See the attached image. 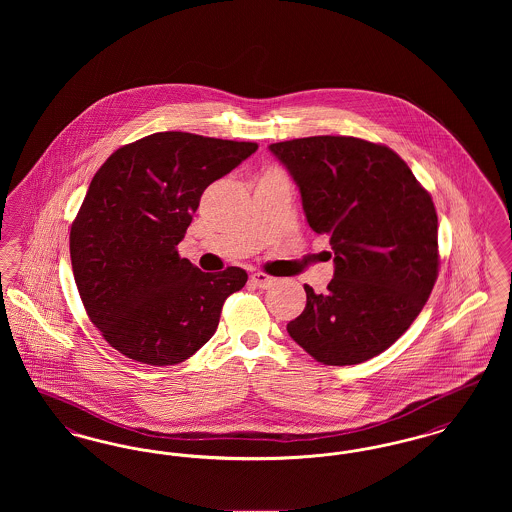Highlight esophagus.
Segmentation results:
<instances>
[{
	"mask_svg": "<svg viewBox=\"0 0 512 512\" xmlns=\"http://www.w3.org/2000/svg\"><path fill=\"white\" fill-rule=\"evenodd\" d=\"M274 282H276V278L268 276L265 272H255V274H251V284H253V286H257V288L267 290V288H270Z\"/></svg>",
	"mask_w": 512,
	"mask_h": 512,
	"instance_id": "esophagus-1",
	"label": "esophagus"
}]
</instances>
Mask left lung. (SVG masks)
Wrapping results in <instances>:
<instances>
[{
    "label": "left lung",
    "instance_id": "8db88e82",
    "mask_svg": "<svg viewBox=\"0 0 512 512\" xmlns=\"http://www.w3.org/2000/svg\"><path fill=\"white\" fill-rule=\"evenodd\" d=\"M292 174L309 226L328 234L334 278L305 284L288 334L322 365H359L399 340L426 305L439 268L438 215L390 147L353 136L270 144Z\"/></svg>",
    "mask_w": 512,
    "mask_h": 512
}]
</instances>
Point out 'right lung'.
Listing matches in <instances>:
<instances>
[{"instance_id": "1", "label": "right lung", "mask_w": 512, "mask_h": 512, "mask_svg": "<svg viewBox=\"0 0 512 512\" xmlns=\"http://www.w3.org/2000/svg\"><path fill=\"white\" fill-rule=\"evenodd\" d=\"M253 142L157 132L99 167L71 226L74 282L105 341L132 361L178 365L217 332L244 268L203 272L178 255L205 188Z\"/></svg>"}]
</instances>
